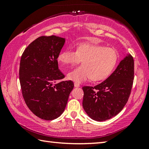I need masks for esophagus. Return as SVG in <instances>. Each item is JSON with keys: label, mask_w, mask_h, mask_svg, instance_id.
<instances>
[{"label": "esophagus", "mask_w": 149, "mask_h": 149, "mask_svg": "<svg viewBox=\"0 0 149 149\" xmlns=\"http://www.w3.org/2000/svg\"><path fill=\"white\" fill-rule=\"evenodd\" d=\"M74 87H79L80 85L79 84H77V83H74Z\"/></svg>", "instance_id": "esophagus-1"}]
</instances>
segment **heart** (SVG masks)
Listing matches in <instances>:
<instances>
[{"label":"heart","mask_w":149,"mask_h":149,"mask_svg":"<svg viewBox=\"0 0 149 149\" xmlns=\"http://www.w3.org/2000/svg\"><path fill=\"white\" fill-rule=\"evenodd\" d=\"M117 52L110 47L91 42H81L76 51L70 48L63 50L58 60L64 67L77 64L82 60V64L67 74L68 79L81 83L91 78L94 81L107 79L112 74L117 64Z\"/></svg>","instance_id":"b5f03b06"}]
</instances>
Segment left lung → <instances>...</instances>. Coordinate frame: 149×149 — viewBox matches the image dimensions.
Returning a JSON list of instances; mask_svg holds the SVG:
<instances>
[{"instance_id": "obj_1", "label": "left lung", "mask_w": 149, "mask_h": 149, "mask_svg": "<svg viewBox=\"0 0 149 149\" xmlns=\"http://www.w3.org/2000/svg\"><path fill=\"white\" fill-rule=\"evenodd\" d=\"M134 78V60L127 53L114 72L95 87L85 86L83 107L92 120L102 122L116 116L129 99Z\"/></svg>"}]
</instances>
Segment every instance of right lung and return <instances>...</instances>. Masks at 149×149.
Listing matches in <instances>:
<instances>
[{"label": "right lung", "instance_id": "obj_1", "mask_svg": "<svg viewBox=\"0 0 149 149\" xmlns=\"http://www.w3.org/2000/svg\"><path fill=\"white\" fill-rule=\"evenodd\" d=\"M65 41L55 35L39 37L21 57L19 75L22 95L29 110L42 120H54L62 114L74 87L72 81L58 82L65 77L57 61Z\"/></svg>", "mask_w": 149, "mask_h": 149}]
</instances>
